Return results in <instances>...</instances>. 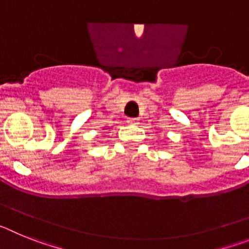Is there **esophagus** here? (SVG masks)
Returning <instances> with one entry per match:
<instances>
[{
	"mask_svg": "<svg viewBox=\"0 0 249 249\" xmlns=\"http://www.w3.org/2000/svg\"><path fill=\"white\" fill-rule=\"evenodd\" d=\"M127 123L128 124H138V118H128Z\"/></svg>",
	"mask_w": 249,
	"mask_h": 249,
	"instance_id": "1",
	"label": "esophagus"
}]
</instances>
